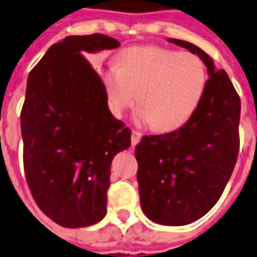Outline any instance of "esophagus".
I'll return each mask as SVG.
<instances>
[{
	"mask_svg": "<svg viewBox=\"0 0 257 257\" xmlns=\"http://www.w3.org/2000/svg\"><path fill=\"white\" fill-rule=\"evenodd\" d=\"M141 137H142L141 133H138V131H133V134H131V145L136 146V145L141 141Z\"/></svg>",
	"mask_w": 257,
	"mask_h": 257,
	"instance_id": "esophagus-1",
	"label": "esophagus"
}]
</instances>
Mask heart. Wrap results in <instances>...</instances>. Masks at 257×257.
Listing matches in <instances>:
<instances>
[{
  "instance_id": "heart-1",
  "label": "heart",
  "mask_w": 257,
  "mask_h": 257,
  "mask_svg": "<svg viewBox=\"0 0 257 257\" xmlns=\"http://www.w3.org/2000/svg\"><path fill=\"white\" fill-rule=\"evenodd\" d=\"M100 74L115 116L126 112L138 93L136 121L158 131L176 130L190 120L207 84L206 66L198 55L156 46L127 48L117 66Z\"/></svg>"
}]
</instances>
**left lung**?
<instances>
[{"instance_id": "1", "label": "left lung", "mask_w": 257, "mask_h": 257, "mask_svg": "<svg viewBox=\"0 0 257 257\" xmlns=\"http://www.w3.org/2000/svg\"><path fill=\"white\" fill-rule=\"evenodd\" d=\"M169 43L196 54L207 67L203 97L190 120L136 146L141 207L165 226H183L209 213L221 198L238 156L241 103L226 71L217 70L202 48L179 39Z\"/></svg>"}]
</instances>
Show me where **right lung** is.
<instances>
[{
    "instance_id": "add662e5",
    "label": "right lung",
    "mask_w": 257,
    "mask_h": 257,
    "mask_svg": "<svg viewBox=\"0 0 257 257\" xmlns=\"http://www.w3.org/2000/svg\"><path fill=\"white\" fill-rule=\"evenodd\" d=\"M119 46L103 34L66 36L27 80L20 117L27 183L39 209L61 226H90L105 217L112 158L131 145V131L111 113L103 82L82 55Z\"/></svg>"
}]
</instances>
